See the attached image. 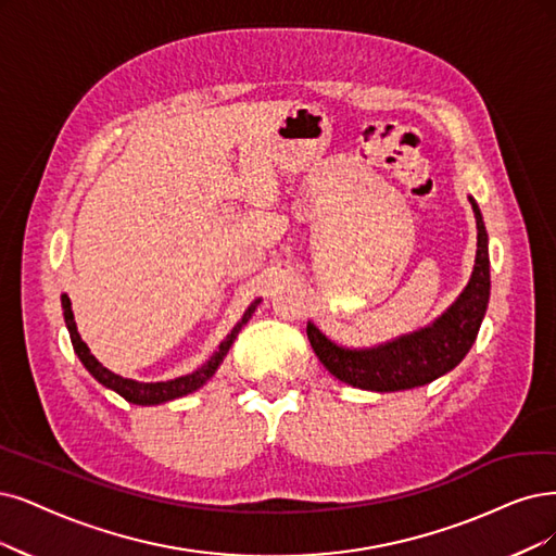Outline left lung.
I'll return each instance as SVG.
<instances>
[{
  "label": "left lung",
  "mask_w": 556,
  "mask_h": 556,
  "mask_svg": "<svg viewBox=\"0 0 556 556\" xmlns=\"http://www.w3.org/2000/svg\"><path fill=\"white\" fill-rule=\"evenodd\" d=\"M477 217V261L465 291L448 309L417 332L374 348H343L327 339L314 323H306L320 364L345 384L368 392H401L438 380L456 368L477 341L490 300L488 233L477 201L469 197Z\"/></svg>",
  "instance_id": "obj_1"
}]
</instances>
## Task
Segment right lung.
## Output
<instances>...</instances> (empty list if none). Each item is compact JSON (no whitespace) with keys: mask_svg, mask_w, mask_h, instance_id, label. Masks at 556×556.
Masks as SVG:
<instances>
[{"mask_svg":"<svg viewBox=\"0 0 556 556\" xmlns=\"http://www.w3.org/2000/svg\"><path fill=\"white\" fill-rule=\"evenodd\" d=\"M261 300H254L250 306H247V312L242 314V318L238 320V325L231 330V334H226V339L219 343L217 351L213 353V357L205 362L203 366H199L197 371L188 374V376H180V378H174V380H167V382H139V380H130V378H123V376H116L112 374L110 368L102 366L89 351V345L81 341L79 332H77V325H75V316H73V309H71V298L64 293L61 295V309H64V320H66V327L71 332V341H73V351L75 355L79 357V362L85 364L87 371L102 384L112 389V392H116L118 396H123L126 401L135 403V405H160V403H167V401H174V399H180V396H188L192 392H197L199 387H203L205 382H208L215 371L219 368V364L224 362L226 353H229V348L233 345L238 332L242 330V325L252 318V314L256 312Z\"/></svg>","mask_w":556,"mask_h":556,"instance_id":"add662e5","label":"right lung"}]
</instances>
